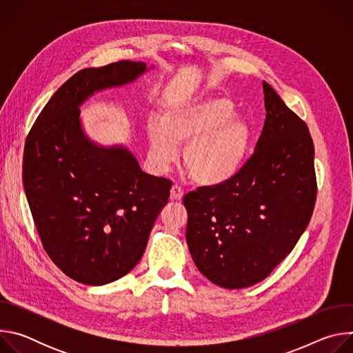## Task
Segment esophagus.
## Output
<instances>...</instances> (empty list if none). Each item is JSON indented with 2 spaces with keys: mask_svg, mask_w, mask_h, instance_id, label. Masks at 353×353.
I'll return each mask as SVG.
<instances>
[{
  "mask_svg": "<svg viewBox=\"0 0 353 353\" xmlns=\"http://www.w3.org/2000/svg\"><path fill=\"white\" fill-rule=\"evenodd\" d=\"M183 195H184V192H183L180 185L176 184V185L172 187V190H170V199L172 201H180L183 198Z\"/></svg>",
  "mask_w": 353,
  "mask_h": 353,
  "instance_id": "34e87169",
  "label": "esophagus"
}]
</instances>
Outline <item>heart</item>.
I'll return each instance as SVG.
<instances>
[{"instance_id":"heart-1","label":"heart","mask_w":353,"mask_h":353,"mask_svg":"<svg viewBox=\"0 0 353 353\" xmlns=\"http://www.w3.org/2000/svg\"><path fill=\"white\" fill-rule=\"evenodd\" d=\"M233 103L222 96L201 97L169 106L159 121L149 124L152 154L162 165L187 143L183 163L201 185H218L241 168L251 141L250 124L233 113Z\"/></svg>"}]
</instances>
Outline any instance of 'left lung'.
<instances>
[{"label": "left lung", "instance_id": "1", "mask_svg": "<svg viewBox=\"0 0 353 353\" xmlns=\"http://www.w3.org/2000/svg\"><path fill=\"white\" fill-rule=\"evenodd\" d=\"M263 88L267 116L254 154L230 180L183 198L191 257L226 289L265 279L303 234L317 198L309 127L272 86Z\"/></svg>", "mask_w": 353, "mask_h": 353}]
</instances>
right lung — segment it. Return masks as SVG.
<instances>
[{
	"instance_id": "right-lung-1",
	"label": "right lung",
	"mask_w": 353,
	"mask_h": 353,
	"mask_svg": "<svg viewBox=\"0 0 353 353\" xmlns=\"http://www.w3.org/2000/svg\"><path fill=\"white\" fill-rule=\"evenodd\" d=\"M143 63L117 61L74 74L32 125L22 179L43 248L70 278L105 285L141 260L168 204L172 180L141 170L125 149L89 142L79 105L94 90L134 81Z\"/></svg>"
}]
</instances>
